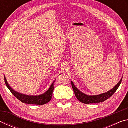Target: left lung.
Returning <instances> with one entry per match:
<instances>
[{"mask_svg": "<svg viewBox=\"0 0 128 128\" xmlns=\"http://www.w3.org/2000/svg\"><path fill=\"white\" fill-rule=\"evenodd\" d=\"M122 78H121L120 81L118 82V83L112 89L108 91L107 92L97 95H86L85 94L82 92L81 91H80L78 89V88L74 86V84L73 83L72 81H71V84H72L73 90L74 91L76 96V98L80 102L85 104L99 103L100 102H104L108 98H110V97L116 92V90H118V88L120 85L121 81H122Z\"/></svg>", "mask_w": 128, "mask_h": 128, "instance_id": "1", "label": "left lung"}]
</instances>
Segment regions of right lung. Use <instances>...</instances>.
<instances>
[{"label": "right lung", "mask_w": 128, "mask_h": 128, "mask_svg": "<svg viewBox=\"0 0 128 128\" xmlns=\"http://www.w3.org/2000/svg\"><path fill=\"white\" fill-rule=\"evenodd\" d=\"M4 81H5L6 85L7 86L8 89L10 90V92H12V94L14 96L20 100L21 102L24 103L26 104H36V105H43L47 103H48L51 100L52 95L54 89V82L52 84L49 89L44 94H41L40 95H36V96H34V95H27L25 94H21L18 92L14 91L12 89L11 87L8 84L7 80L5 76H4Z\"/></svg>", "instance_id": "obj_1"}]
</instances>
